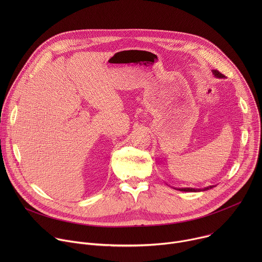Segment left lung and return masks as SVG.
Instances as JSON below:
<instances>
[{
  "instance_id": "left-lung-1",
  "label": "left lung",
  "mask_w": 262,
  "mask_h": 262,
  "mask_svg": "<svg viewBox=\"0 0 262 262\" xmlns=\"http://www.w3.org/2000/svg\"><path fill=\"white\" fill-rule=\"evenodd\" d=\"M212 71V73H213V76L215 77V78H217V79H224L225 78V76H224V74H222L220 71H217V70H211ZM214 185H209V186H206V188H204V189H194V188H178V189H176V190H178V191H181V192H203V191H207V190H209V189H212Z\"/></svg>"
}]
</instances>
